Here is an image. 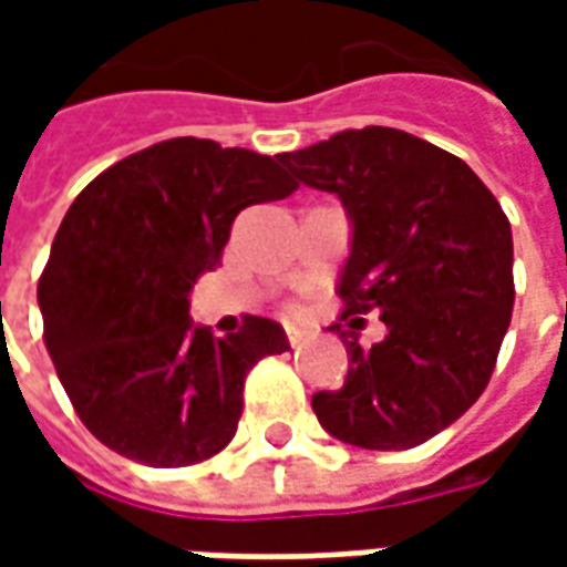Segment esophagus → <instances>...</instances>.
<instances>
[{
	"label": "esophagus",
	"mask_w": 567,
	"mask_h": 567,
	"mask_svg": "<svg viewBox=\"0 0 567 567\" xmlns=\"http://www.w3.org/2000/svg\"><path fill=\"white\" fill-rule=\"evenodd\" d=\"M309 340V333L307 331H300V328H288V343L295 346H300V343H307Z\"/></svg>",
	"instance_id": "1"
}]
</instances>
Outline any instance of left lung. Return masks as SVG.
Instances as JSON below:
<instances>
[{
  "instance_id": "8db88e82",
  "label": "left lung",
  "mask_w": 567,
  "mask_h": 567,
  "mask_svg": "<svg viewBox=\"0 0 567 567\" xmlns=\"http://www.w3.org/2000/svg\"><path fill=\"white\" fill-rule=\"evenodd\" d=\"M279 163L349 215L343 319L380 309L385 324L370 349L331 324L352 340L343 385L312 394L321 427L361 450L425 443L483 394L511 328L507 215L467 163L404 130H343Z\"/></svg>"
}]
</instances>
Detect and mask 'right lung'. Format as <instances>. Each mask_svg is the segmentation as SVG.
I'll list each match as a JSON object with an SVG mask.
<instances>
[{"label":"right lung","mask_w":567,"mask_h":567,"mask_svg":"<svg viewBox=\"0 0 567 567\" xmlns=\"http://www.w3.org/2000/svg\"><path fill=\"white\" fill-rule=\"evenodd\" d=\"M291 190L279 157L182 136L117 161L69 206L39 279L44 346L109 450L185 467L234 440L246 373L291 346L258 316L212 337L190 321V291L236 215Z\"/></svg>","instance_id":"right-lung-1"}]
</instances>
